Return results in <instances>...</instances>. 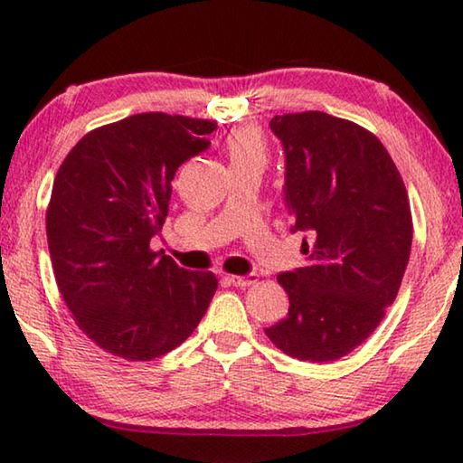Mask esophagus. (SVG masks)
<instances>
[{
    "label": "esophagus",
    "instance_id": "esophagus-1",
    "mask_svg": "<svg viewBox=\"0 0 463 463\" xmlns=\"http://www.w3.org/2000/svg\"><path fill=\"white\" fill-rule=\"evenodd\" d=\"M229 281L237 288H249L257 281V273H247V276H229Z\"/></svg>",
    "mask_w": 463,
    "mask_h": 463
}]
</instances>
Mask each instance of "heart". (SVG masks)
<instances>
[{
  "label": "heart",
  "mask_w": 463,
  "mask_h": 463,
  "mask_svg": "<svg viewBox=\"0 0 463 463\" xmlns=\"http://www.w3.org/2000/svg\"><path fill=\"white\" fill-rule=\"evenodd\" d=\"M226 155H229L231 165H245V163H263L268 161V146L261 132L253 127H242L232 130L226 138Z\"/></svg>",
  "instance_id": "1"
}]
</instances>
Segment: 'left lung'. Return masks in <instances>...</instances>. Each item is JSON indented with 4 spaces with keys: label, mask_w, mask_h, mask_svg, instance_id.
<instances>
[{
    "label": "left lung",
    "mask_w": 463,
    "mask_h": 463,
    "mask_svg": "<svg viewBox=\"0 0 463 463\" xmlns=\"http://www.w3.org/2000/svg\"><path fill=\"white\" fill-rule=\"evenodd\" d=\"M286 156L284 202L302 232L304 268L278 276L284 320L265 335L286 355L335 362L382 323L409 265V194L372 132L325 112L271 118Z\"/></svg>",
    "instance_id": "1"
}]
</instances>
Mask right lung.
Wrapping results in <instances>:
<instances>
[{
  "label": "right lung",
  "instance_id": "1",
  "mask_svg": "<svg viewBox=\"0 0 463 463\" xmlns=\"http://www.w3.org/2000/svg\"><path fill=\"white\" fill-rule=\"evenodd\" d=\"M208 120L137 114L85 135L54 177L46 239L77 326L108 354L151 362L194 333L218 288L151 250L175 171L210 146Z\"/></svg>",
  "mask_w": 463,
  "mask_h": 463
}]
</instances>
